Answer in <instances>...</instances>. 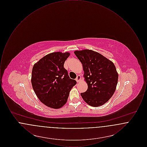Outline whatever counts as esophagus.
Segmentation results:
<instances>
[{
	"label": "esophagus",
	"mask_w": 147,
	"mask_h": 147,
	"mask_svg": "<svg viewBox=\"0 0 147 147\" xmlns=\"http://www.w3.org/2000/svg\"><path fill=\"white\" fill-rule=\"evenodd\" d=\"M80 80H81V76L78 75L76 78V81H77V83H79Z\"/></svg>",
	"instance_id": "1"
}]
</instances>
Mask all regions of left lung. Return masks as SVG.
<instances>
[{"instance_id":"obj_1","label":"left lung","mask_w":147,"mask_h":147,"mask_svg":"<svg viewBox=\"0 0 147 147\" xmlns=\"http://www.w3.org/2000/svg\"><path fill=\"white\" fill-rule=\"evenodd\" d=\"M83 65L84 80L88 89L80 95L84 101L92 107L107 102L113 95L119 74L115 64L97 52L90 49L74 51Z\"/></svg>"}]
</instances>
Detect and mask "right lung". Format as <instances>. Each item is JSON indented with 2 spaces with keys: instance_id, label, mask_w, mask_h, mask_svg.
<instances>
[{
  "instance_id": "obj_1",
  "label": "right lung",
  "mask_w": 147,
  "mask_h": 147,
  "mask_svg": "<svg viewBox=\"0 0 147 147\" xmlns=\"http://www.w3.org/2000/svg\"><path fill=\"white\" fill-rule=\"evenodd\" d=\"M70 53L56 52L40 59L34 65L31 84L37 98L44 105L58 109L67 101L72 88L77 84L69 78L64 63Z\"/></svg>"
}]
</instances>
